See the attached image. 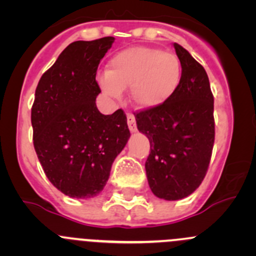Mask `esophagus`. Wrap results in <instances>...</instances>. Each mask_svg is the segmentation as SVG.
Listing matches in <instances>:
<instances>
[{"mask_svg":"<svg viewBox=\"0 0 256 256\" xmlns=\"http://www.w3.org/2000/svg\"><path fill=\"white\" fill-rule=\"evenodd\" d=\"M128 128H130L131 132H135V131L138 130V128H136L135 116H134L132 114H130V112L128 114Z\"/></svg>","mask_w":256,"mask_h":256,"instance_id":"obj_1","label":"esophagus"}]
</instances>
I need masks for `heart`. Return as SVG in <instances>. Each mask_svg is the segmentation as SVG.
Wrapping results in <instances>:
<instances>
[{"instance_id": "b5f03b06", "label": "heart", "mask_w": 256, "mask_h": 256, "mask_svg": "<svg viewBox=\"0 0 256 256\" xmlns=\"http://www.w3.org/2000/svg\"><path fill=\"white\" fill-rule=\"evenodd\" d=\"M180 78L182 64L174 53L154 47H131L110 59L106 76L100 79V85L114 98L130 88L135 106L156 109L174 96Z\"/></svg>"}]
</instances>
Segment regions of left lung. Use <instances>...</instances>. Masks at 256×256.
Listing matches in <instances>:
<instances>
[{
	"instance_id": "obj_1",
	"label": "left lung",
	"mask_w": 256,
	"mask_h": 256,
	"mask_svg": "<svg viewBox=\"0 0 256 256\" xmlns=\"http://www.w3.org/2000/svg\"><path fill=\"white\" fill-rule=\"evenodd\" d=\"M182 78L162 106L135 114L138 131L150 140L144 164L152 193L166 200L192 194L208 171L214 144V98L204 68L174 43Z\"/></svg>"
}]
</instances>
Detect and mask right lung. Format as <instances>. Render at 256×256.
I'll return each instance as SVG.
<instances>
[{
  "mask_svg": "<svg viewBox=\"0 0 256 256\" xmlns=\"http://www.w3.org/2000/svg\"><path fill=\"white\" fill-rule=\"evenodd\" d=\"M114 37L70 43L40 78L30 121L46 176L72 198H92L106 184L114 160L130 138L124 110L102 115L98 66Z\"/></svg>",
  "mask_w": 256,
  "mask_h": 256,
  "instance_id": "1",
  "label": "right lung"
}]
</instances>
